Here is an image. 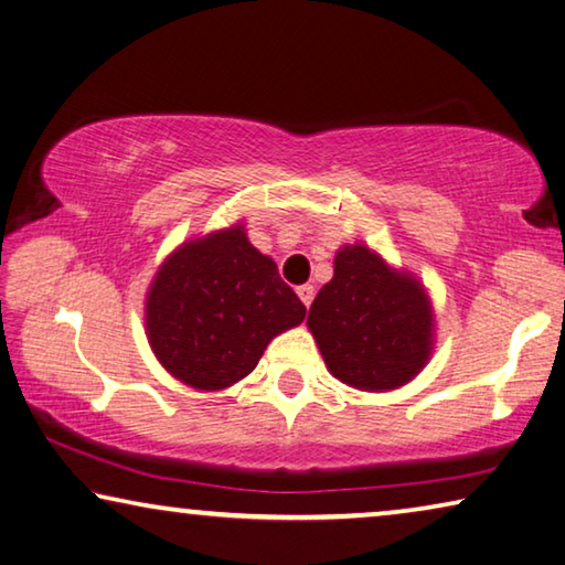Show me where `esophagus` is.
Here are the masks:
<instances>
[{"mask_svg": "<svg viewBox=\"0 0 565 565\" xmlns=\"http://www.w3.org/2000/svg\"><path fill=\"white\" fill-rule=\"evenodd\" d=\"M298 298L302 300L305 308L312 302V298H316V290H312V285H300L298 288Z\"/></svg>", "mask_w": 565, "mask_h": 565, "instance_id": "1", "label": "esophagus"}]
</instances>
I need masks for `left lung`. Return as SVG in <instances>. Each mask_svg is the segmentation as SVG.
Returning a JSON list of instances; mask_svg holds the SVG:
<instances>
[{"label": "left lung", "instance_id": "obj_1", "mask_svg": "<svg viewBox=\"0 0 565 565\" xmlns=\"http://www.w3.org/2000/svg\"><path fill=\"white\" fill-rule=\"evenodd\" d=\"M326 365L360 391H393L428 363L433 312L423 285L365 245L335 255V275L308 312Z\"/></svg>", "mask_w": 565, "mask_h": 565}]
</instances>
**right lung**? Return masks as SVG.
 <instances>
[{
    "instance_id": "right-lung-1",
    "label": "right lung",
    "mask_w": 565,
    "mask_h": 565,
    "mask_svg": "<svg viewBox=\"0 0 565 565\" xmlns=\"http://www.w3.org/2000/svg\"><path fill=\"white\" fill-rule=\"evenodd\" d=\"M145 312L157 360L198 391H222L253 373L277 332L305 320L298 295L239 225L174 249Z\"/></svg>"
}]
</instances>
